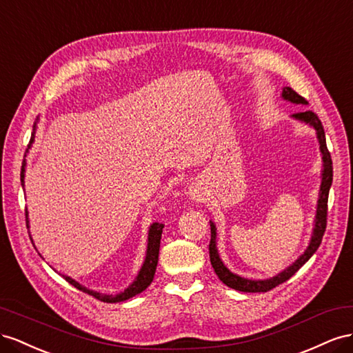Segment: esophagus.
Returning <instances> with one entry per match:
<instances>
[{
    "label": "esophagus",
    "mask_w": 353,
    "mask_h": 353,
    "mask_svg": "<svg viewBox=\"0 0 353 353\" xmlns=\"http://www.w3.org/2000/svg\"><path fill=\"white\" fill-rule=\"evenodd\" d=\"M207 188L199 183V182H195L190 185L189 188V196L192 201H195V203H204V201L207 199Z\"/></svg>",
    "instance_id": "1"
}]
</instances>
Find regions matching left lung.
<instances>
[{
    "mask_svg": "<svg viewBox=\"0 0 353 353\" xmlns=\"http://www.w3.org/2000/svg\"><path fill=\"white\" fill-rule=\"evenodd\" d=\"M283 99L287 100V102L296 103V105H307V100L305 97H301L297 94L291 87H284L283 90ZM294 119L301 121V123L309 124L310 127L315 128L316 137L319 142V150L322 155V171H321V186H319V198H318V204H316V214H315V226H314V232H312L310 243L306 248V251L301 254L293 265H290L287 269L274 278L269 279H247L239 276L236 274H232L221 261L219 253H217V247H216V236H217V230L216 225L213 221H210V228H211V241H210V261L211 266H213L216 275L219 279L225 285L238 290V291H244V293H266V291L275 288L276 285L285 283L287 279L293 276L296 272L303 266L306 261L314 256L318 247L321 245L322 236H324L325 228H327V204H328V192L331 183H333V161H331V155L327 149V142H325V133H324V127H322L321 119L318 118L316 114L312 112V110H305V112H297L291 115Z\"/></svg>",
    "mask_w": 353,
    "mask_h": 353,
    "instance_id": "8db88e82",
    "label": "left lung"
}]
</instances>
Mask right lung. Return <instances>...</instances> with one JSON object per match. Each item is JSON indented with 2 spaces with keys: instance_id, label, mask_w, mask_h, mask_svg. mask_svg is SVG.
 I'll list each match as a JSON object with an SVG mask.
<instances>
[{
  "instance_id": "obj_1",
  "label": "right lung",
  "mask_w": 353,
  "mask_h": 353,
  "mask_svg": "<svg viewBox=\"0 0 353 353\" xmlns=\"http://www.w3.org/2000/svg\"><path fill=\"white\" fill-rule=\"evenodd\" d=\"M37 123H38V118L34 123V132L31 134V140H29L28 149L31 148V145L34 143ZM26 152H28V150H26ZM25 167H26V161L23 159L22 171H20V182H22V186H25ZM26 226L29 228L28 211H26ZM163 228H164L163 223H152V225H150L149 232H148V248H146V257H145L143 265H142V268H140L136 279L133 281V284H130L124 291H121V293H118V294H102V293H99V291L88 290L87 287L77 283V281L72 279V278H69L66 275H62V276L68 281L70 285H74L75 288L81 290L83 293L93 296L94 299H97L100 301H105V303H118V301H124V300L132 299L136 294L142 293V291L146 290L150 285V283H152L155 270H157V265H158V254H159V244H161V235H163Z\"/></svg>"
}]
</instances>
